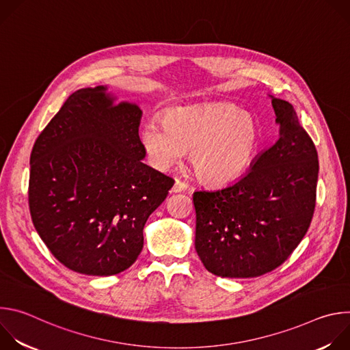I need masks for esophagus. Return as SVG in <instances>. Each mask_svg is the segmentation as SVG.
Here are the masks:
<instances>
[{"mask_svg": "<svg viewBox=\"0 0 350 350\" xmlns=\"http://www.w3.org/2000/svg\"><path fill=\"white\" fill-rule=\"evenodd\" d=\"M185 188H187V184H185L184 181L176 180V181H174V185L172 187V191H173V192H181V191H184Z\"/></svg>", "mask_w": 350, "mask_h": 350, "instance_id": "obj_1", "label": "esophagus"}]
</instances>
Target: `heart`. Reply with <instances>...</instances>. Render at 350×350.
I'll use <instances>...</instances> for the list:
<instances>
[{"instance_id":"obj_1","label":"heart","mask_w":350,"mask_h":350,"mask_svg":"<svg viewBox=\"0 0 350 350\" xmlns=\"http://www.w3.org/2000/svg\"><path fill=\"white\" fill-rule=\"evenodd\" d=\"M141 142L159 170L170 167L189 149L196 176L211 184H224L251 165L260 130L252 115L232 104H205L172 109L163 122H146Z\"/></svg>"}]
</instances>
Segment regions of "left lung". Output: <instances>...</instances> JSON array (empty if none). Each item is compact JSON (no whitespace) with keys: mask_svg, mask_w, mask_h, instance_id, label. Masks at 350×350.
<instances>
[{"mask_svg":"<svg viewBox=\"0 0 350 350\" xmlns=\"http://www.w3.org/2000/svg\"><path fill=\"white\" fill-rule=\"evenodd\" d=\"M280 138L245 176L193 192L195 249L208 271L252 278L281 266L308 232L319 157L293 107L271 96Z\"/></svg>","mask_w":350,"mask_h":350,"instance_id":"left-lung-1","label":"left lung"}]
</instances>
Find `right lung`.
Listing matches in <instances>:
<instances>
[{
    "label": "right lung",
    "instance_id": "right-lung-1",
    "mask_svg": "<svg viewBox=\"0 0 350 350\" xmlns=\"http://www.w3.org/2000/svg\"><path fill=\"white\" fill-rule=\"evenodd\" d=\"M107 90L73 92L30 155L33 224L64 266L87 275L119 274L137 260L144 226L174 184L142 163V111L115 105Z\"/></svg>",
    "mask_w": 350,
    "mask_h": 350
}]
</instances>
